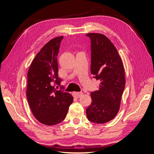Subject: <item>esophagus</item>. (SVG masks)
Wrapping results in <instances>:
<instances>
[{
    "label": "esophagus",
    "instance_id": "esophagus-1",
    "mask_svg": "<svg viewBox=\"0 0 154 154\" xmlns=\"http://www.w3.org/2000/svg\"><path fill=\"white\" fill-rule=\"evenodd\" d=\"M73 95L74 96L76 97V98H79V97H80L81 96H82L83 95V92H75L73 93Z\"/></svg>",
    "mask_w": 154,
    "mask_h": 154
}]
</instances>
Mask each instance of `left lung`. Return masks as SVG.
<instances>
[{"label": "left lung", "mask_w": 154, "mask_h": 154, "mask_svg": "<svg viewBox=\"0 0 154 154\" xmlns=\"http://www.w3.org/2000/svg\"><path fill=\"white\" fill-rule=\"evenodd\" d=\"M91 41V74L100 85L91 92V105L86 110L91 122L105 123L113 119L119 110L125 85L122 60L117 49L104 35L88 33Z\"/></svg>", "instance_id": "left-lung-1"}]
</instances>
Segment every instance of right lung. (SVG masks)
<instances>
[{
    "instance_id": "add662e5",
    "label": "right lung",
    "mask_w": 154,
    "mask_h": 154,
    "mask_svg": "<svg viewBox=\"0 0 154 154\" xmlns=\"http://www.w3.org/2000/svg\"><path fill=\"white\" fill-rule=\"evenodd\" d=\"M63 36L51 40L32 60L27 73L26 96L35 118L45 125L62 122L67 114L73 97L68 92L57 90L60 85L57 55Z\"/></svg>"
}]
</instances>
